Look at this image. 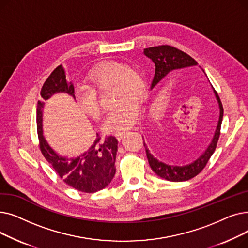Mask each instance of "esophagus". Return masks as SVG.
<instances>
[{
  "label": "esophagus",
  "instance_id": "obj_1",
  "mask_svg": "<svg viewBox=\"0 0 248 248\" xmlns=\"http://www.w3.org/2000/svg\"><path fill=\"white\" fill-rule=\"evenodd\" d=\"M124 135H125V132H123V133H117V134H115V137H116V139H117V140H121L123 139Z\"/></svg>",
  "mask_w": 248,
  "mask_h": 248
}]
</instances>
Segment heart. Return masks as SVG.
Returning a JSON list of instances; mask_svg holds the SVG:
<instances>
[{
  "label": "heart",
  "mask_w": 248,
  "mask_h": 248,
  "mask_svg": "<svg viewBox=\"0 0 248 248\" xmlns=\"http://www.w3.org/2000/svg\"><path fill=\"white\" fill-rule=\"evenodd\" d=\"M87 87L76 93L83 111L93 119L100 116L98 91L112 86V98L116 106L108 111L103 122L108 133H120L132 127L139 114L137 101L147 93L145 74L138 67L117 61H104L90 70L86 77Z\"/></svg>",
  "instance_id": "obj_1"
}]
</instances>
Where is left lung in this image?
<instances>
[{"label":"left lung","mask_w":248,"mask_h":248,"mask_svg":"<svg viewBox=\"0 0 248 248\" xmlns=\"http://www.w3.org/2000/svg\"><path fill=\"white\" fill-rule=\"evenodd\" d=\"M144 53L146 56H148L153 60L155 66V76L152 82L151 89L154 88L172 71L176 69L194 66V65L198 64L196 60L193 59L190 55L185 53V52L181 51L180 49L170 45H160V46H155V47H149L144 50ZM214 93L219 104V110H220L219 121H218L216 131L214 133V137L210 142V145L207 147V149L203 152V154L197 160H195L194 162L185 166L167 165L154 158L150 154L149 150L146 148V154H147V158H148L150 167L152 168V170L161 178L171 182L188 181L194 178L195 176H197L199 173H201L203 169L206 167L208 161H209V159L211 158V155H213L217 147V142L220 137L221 124H222V119H223L222 103H221L220 97L215 90Z\"/></svg>","instance_id":"1"}]
</instances>
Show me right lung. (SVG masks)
Masks as SVG:
<instances>
[{"instance_id":"right-lung-1","label":"right lung","mask_w":248,"mask_h":248,"mask_svg":"<svg viewBox=\"0 0 248 248\" xmlns=\"http://www.w3.org/2000/svg\"><path fill=\"white\" fill-rule=\"evenodd\" d=\"M56 93H65L74 97V86L66 81L61 65L56 67L44 82L37 104V133L39 148L44 158L54 169L57 175L68 186L84 193H94L110 184L115 174L117 140L108 136L101 140L98 134L88 151L77 158L67 159L58 155L47 144L42 134V110L44 101Z\"/></svg>"}]
</instances>
